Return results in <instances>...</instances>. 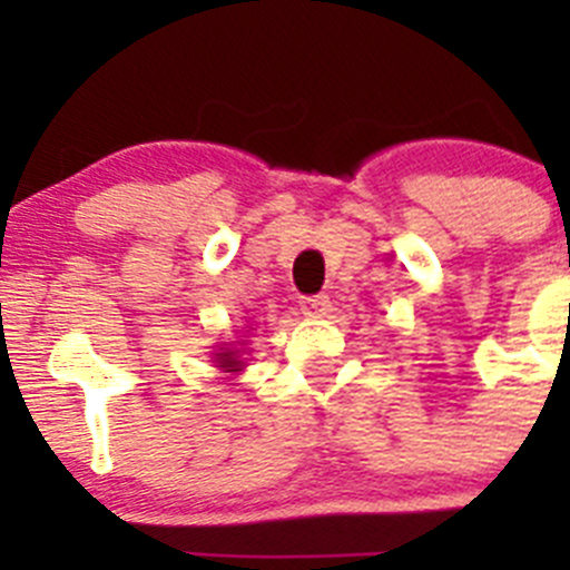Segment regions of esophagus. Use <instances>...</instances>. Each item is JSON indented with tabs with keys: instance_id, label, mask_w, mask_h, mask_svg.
<instances>
[{
	"instance_id": "esophagus-1",
	"label": "esophagus",
	"mask_w": 570,
	"mask_h": 570,
	"mask_svg": "<svg viewBox=\"0 0 570 570\" xmlns=\"http://www.w3.org/2000/svg\"><path fill=\"white\" fill-rule=\"evenodd\" d=\"M301 312L306 317H325L331 312V297L327 295H308L301 297Z\"/></svg>"
}]
</instances>
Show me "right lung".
<instances>
[{
    "mask_svg": "<svg viewBox=\"0 0 570 570\" xmlns=\"http://www.w3.org/2000/svg\"><path fill=\"white\" fill-rule=\"evenodd\" d=\"M217 364H220L226 372H237L239 370V361H237V355H234V350L217 353Z\"/></svg>",
    "mask_w": 570,
    "mask_h": 570,
    "instance_id": "add662e5",
    "label": "right lung"
}]
</instances>
